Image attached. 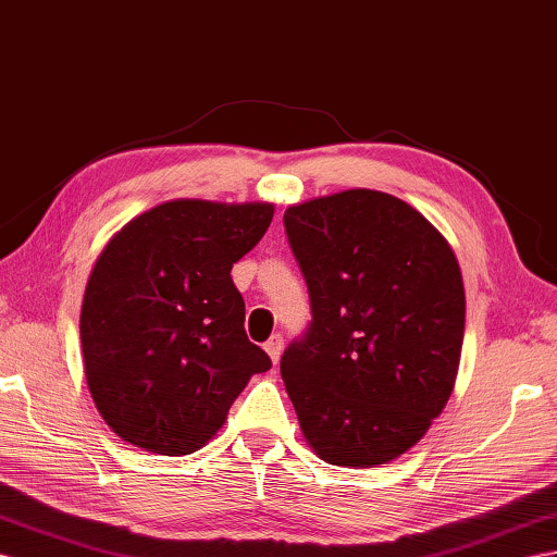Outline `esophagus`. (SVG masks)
Returning <instances> with one entry per match:
<instances>
[{
    "mask_svg": "<svg viewBox=\"0 0 557 557\" xmlns=\"http://www.w3.org/2000/svg\"><path fill=\"white\" fill-rule=\"evenodd\" d=\"M282 346H284V338L280 336V334H275V336H270L265 344H263V350L268 352V358L273 360V364H277L280 362V355H282Z\"/></svg>",
    "mask_w": 557,
    "mask_h": 557,
    "instance_id": "obj_1",
    "label": "esophagus"
}]
</instances>
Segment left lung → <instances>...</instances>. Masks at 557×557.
<instances>
[{"label":"left lung","mask_w":557,"mask_h":557,"mask_svg":"<svg viewBox=\"0 0 557 557\" xmlns=\"http://www.w3.org/2000/svg\"><path fill=\"white\" fill-rule=\"evenodd\" d=\"M312 322L280 372L310 449L344 468L409 451L445 409L459 372V261L421 211L352 188L284 211Z\"/></svg>","instance_id":"obj_1"}]
</instances>
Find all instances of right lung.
Masks as SVG:
<instances>
[{"mask_svg":"<svg viewBox=\"0 0 557 557\" xmlns=\"http://www.w3.org/2000/svg\"><path fill=\"white\" fill-rule=\"evenodd\" d=\"M270 202L171 199L108 239L84 289V376L103 421L146 451L213 440L270 358L245 332L231 277L273 221Z\"/></svg>","mask_w":557,"mask_h":557,"instance_id":"right-lung-1","label":"right lung"}]
</instances>
